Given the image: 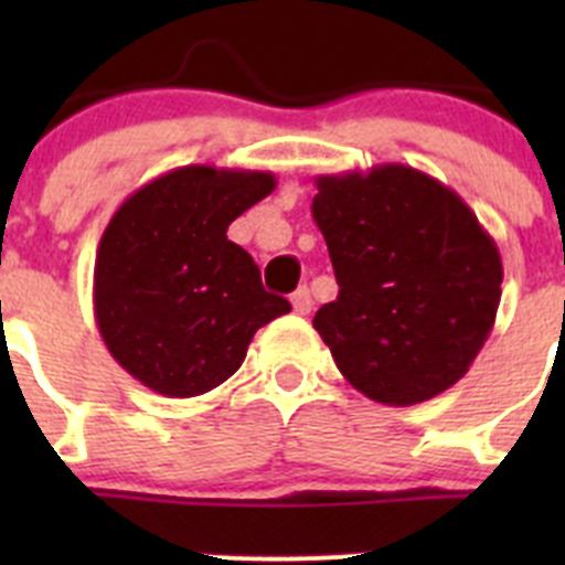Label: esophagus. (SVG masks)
Segmentation results:
<instances>
[{
    "mask_svg": "<svg viewBox=\"0 0 565 565\" xmlns=\"http://www.w3.org/2000/svg\"><path fill=\"white\" fill-rule=\"evenodd\" d=\"M291 306H294V311H297V313H311V308H313L311 291H308L306 286L297 288V291L291 294Z\"/></svg>",
    "mask_w": 565,
    "mask_h": 565,
    "instance_id": "esophagus-1",
    "label": "esophagus"
}]
</instances>
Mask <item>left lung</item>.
Listing matches in <instances>:
<instances>
[{
	"instance_id": "obj_1",
	"label": "left lung",
	"mask_w": 565,
	"mask_h": 565,
	"mask_svg": "<svg viewBox=\"0 0 565 565\" xmlns=\"http://www.w3.org/2000/svg\"><path fill=\"white\" fill-rule=\"evenodd\" d=\"M313 221L339 282L313 328L342 376L391 407L450 391L501 302V252L476 212L427 172L379 163L319 174Z\"/></svg>"
}]
</instances>
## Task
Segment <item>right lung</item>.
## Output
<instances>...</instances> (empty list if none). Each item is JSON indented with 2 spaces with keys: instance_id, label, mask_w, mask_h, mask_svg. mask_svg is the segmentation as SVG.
I'll return each instance as SVG.
<instances>
[{
  "instance_id": "add662e5",
  "label": "right lung",
  "mask_w": 565,
  "mask_h": 565,
  "mask_svg": "<svg viewBox=\"0 0 565 565\" xmlns=\"http://www.w3.org/2000/svg\"><path fill=\"white\" fill-rule=\"evenodd\" d=\"M274 186L271 172L189 163L115 209L96 252L93 311L109 356L143 387L169 398L214 391L254 333L291 311L226 237Z\"/></svg>"
}]
</instances>
